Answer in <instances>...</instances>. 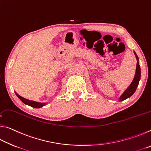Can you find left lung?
<instances>
[{"label":"left lung","instance_id":"obj_1","mask_svg":"<svg viewBox=\"0 0 151 151\" xmlns=\"http://www.w3.org/2000/svg\"><path fill=\"white\" fill-rule=\"evenodd\" d=\"M134 54L136 57L137 63V68H136V72H135L134 77L133 78V81H132L131 85H129L126 90L124 91V93H122L121 96L119 97V101H122L127 99L129 97H131L132 94L134 93V92L136 91L138 85H139L140 79V68L139 65V60L138 58V56L137 55L136 52L134 51Z\"/></svg>","mask_w":151,"mask_h":151}]
</instances>
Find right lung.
I'll return each mask as SVG.
<instances>
[{"label": "right lung", "mask_w": 151, "mask_h": 151, "mask_svg": "<svg viewBox=\"0 0 151 151\" xmlns=\"http://www.w3.org/2000/svg\"><path fill=\"white\" fill-rule=\"evenodd\" d=\"M14 93L16 94V95L18 96V98H19L20 100L22 102V103H24L25 104H27V105H29L30 106L34 107V108H36V109H39L45 105H47V103H38V102H36L34 101H30L29 99H24L21 96H20L19 94H17L16 93V92H14Z\"/></svg>", "instance_id": "add662e5"}]
</instances>
